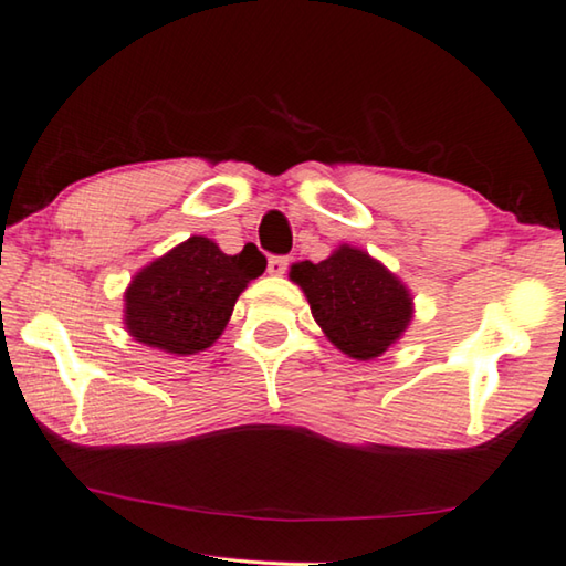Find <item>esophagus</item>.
Segmentation results:
<instances>
[{
  "label": "esophagus",
  "mask_w": 566,
  "mask_h": 566,
  "mask_svg": "<svg viewBox=\"0 0 566 566\" xmlns=\"http://www.w3.org/2000/svg\"><path fill=\"white\" fill-rule=\"evenodd\" d=\"M286 266H290V259L286 256H269V274L282 276L286 272Z\"/></svg>",
  "instance_id": "obj_1"
}]
</instances>
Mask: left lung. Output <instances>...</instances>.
Segmentation results:
<instances>
[{"label": "left lung", "instance_id": "obj_1", "mask_svg": "<svg viewBox=\"0 0 566 566\" xmlns=\"http://www.w3.org/2000/svg\"><path fill=\"white\" fill-rule=\"evenodd\" d=\"M290 276L305 292L325 336L354 359L369 361L385 354L408 328L412 315L408 290L359 249L340 245L321 264L300 261Z\"/></svg>", "mask_w": 566, "mask_h": 566}]
</instances>
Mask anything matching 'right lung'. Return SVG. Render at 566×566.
<instances>
[{"mask_svg":"<svg viewBox=\"0 0 566 566\" xmlns=\"http://www.w3.org/2000/svg\"><path fill=\"white\" fill-rule=\"evenodd\" d=\"M256 245L228 256L210 238L192 235L143 269L125 292V325L135 340L189 356L220 338L245 284L264 274Z\"/></svg>","mask_w":566,"mask_h":566,"instance_id":"right-lung-1","label":"right lung"}]
</instances>
